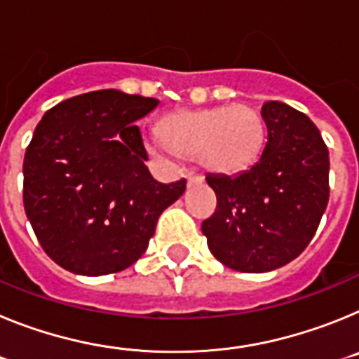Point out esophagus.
Returning <instances> with one entry per match:
<instances>
[{
	"mask_svg": "<svg viewBox=\"0 0 359 359\" xmlns=\"http://www.w3.org/2000/svg\"><path fill=\"white\" fill-rule=\"evenodd\" d=\"M203 182V177L199 176V174H194V172H190L189 176H187V185L192 187V185H199V183Z\"/></svg>",
	"mask_w": 359,
	"mask_h": 359,
	"instance_id": "1",
	"label": "esophagus"
}]
</instances>
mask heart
<instances>
[{"label": "heart", "mask_w": 359, "mask_h": 359, "mask_svg": "<svg viewBox=\"0 0 359 359\" xmlns=\"http://www.w3.org/2000/svg\"><path fill=\"white\" fill-rule=\"evenodd\" d=\"M160 138L177 156H198L212 172L236 174L261 158L266 128L255 107L233 104L174 113L160 123Z\"/></svg>", "instance_id": "heart-1"}]
</instances>
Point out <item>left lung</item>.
<instances>
[{"mask_svg":"<svg viewBox=\"0 0 359 359\" xmlns=\"http://www.w3.org/2000/svg\"><path fill=\"white\" fill-rule=\"evenodd\" d=\"M261 158L233 177L207 176L217 198L201 224L217 261L243 273L271 271L297 259L329 201V151L318 128L284 102H266Z\"/></svg>","mask_w":359,"mask_h":359,"instance_id":"8db88e82","label":"left lung"}]
</instances>
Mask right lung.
Returning a JSON list of instances; mask_svg holds the SVG:
<instances>
[{
  "label": "right lung",
  "mask_w": 359,
  "mask_h": 359,
  "mask_svg": "<svg viewBox=\"0 0 359 359\" xmlns=\"http://www.w3.org/2000/svg\"><path fill=\"white\" fill-rule=\"evenodd\" d=\"M158 98L100 90L57 104L37 123L23 161V205L41 248L72 273L129 268L187 182H154L135 126Z\"/></svg>",
  "instance_id": "right-lung-1"
}]
</instances>
